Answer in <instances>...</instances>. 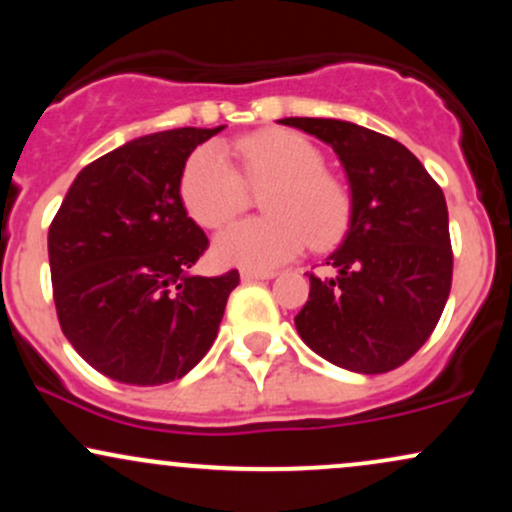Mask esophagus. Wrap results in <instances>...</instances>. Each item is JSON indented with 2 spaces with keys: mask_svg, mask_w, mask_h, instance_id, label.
Segmentation results:
<instances>
[{
  "mask_svg": "<svg viewBox=\"0 0 512 512\" xmlns=\"http://www.w3.org/2000/svg\"><path fill=\"white\" fill-rule=\"evenodd\" d=\"M240 276H243L245 281H250V279H274L276 272H260V269H243V272H240Z\"/></svg>",
  "mask_w": 512,
  "mask_h": 512,
  "instance_id": "1",
  "label": "esophagus"
}]
</instances>
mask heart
Instances as JSON below:
<instances>
[{
  "mask_svg": "<svg viewBox=\"0 0 512 512\" xmlns=\"http://www.w3.org/2000/svg\"><path fill=\"white\" fill-rule=\"evenodd\" d=\"M240 168L226 151L204 144L187 158L180 197L187 214L204 228H221L245 209L250 190L264 192V219L228 226L214 240L221 264L269 269L293 260L308 245L330 248L344 236L351 219V192L346 182L325 170L320 146L291 129H269L236 144Z\"/></svg>",
  "mask_w": 512,
  "mask_h": 512,
  "instance_id": "1",
  "label": "heart"
}]
</instances>
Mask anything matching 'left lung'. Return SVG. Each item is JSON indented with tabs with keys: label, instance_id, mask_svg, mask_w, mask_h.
Returning <instances> with one entry per match:
<instances>
[{
	"label": "left lung",
	"instance_id": "obj_1",
	"mask_svg": "<svg viewBox=\"0 0 512 512\" xmlns=\"http://www.w3.org/2000/svg\"><path fill=\"white\" fill-rule=\"evenodd\" d=\"M330 144L351 187L349 231L310 274L296 330L315 354L354 373H387L436 330L450 296L448 204L438 182L404 144L332 117H284Z\"/></svg>",
	"mask_w": 512,
	"mask_h": 512
}]
</instances>
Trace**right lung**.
Here are the masks:
<instances>
[{
    "mask_svg": "<svg viewBox=\"0 0 512 512\" xmlns=\"http://www.w3.org/2000/svg\"><path fill=\"white\" fill-rule=\"evenodd\" d=\"M223 129L146 134L81 170L50 223L52 296L69 344L127 385H163L202 361L238 269L195 276L209 238L187 216L180 178Z\"/></svg>",
    "mask_w": 512,
    "mask_h": 512,
    "instance_id": "right-lung-1",
    "label": "right lung"
}]
</instances>
